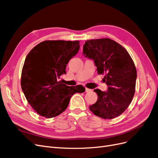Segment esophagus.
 <instances>
[{
	"label": "esophagus",
	"instance_id": "1",
	"mask_svg": "<svg viewBox=\"0 0 158 158\" xmlns=\"http://www.w3.org/2000/svg\"><path fill=\"white\" fill-rule=\"evenodd\" d=\"M91 91H92V89H89V88H85V92H90Z\"/></svg>",
	"mask_w": 158,
	"mask_h": 158
}]
</instances>
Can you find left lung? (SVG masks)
Wrapping results in <instances>:
<instances>
[{"label": "left lung", "mask_w": 158, "mask_h": 158, "mask_svg": "<svg viewBox=\"0 0 158 158\" xmlns=\"http://www.w3.org/2000/svg\"><path fill=\"white\" fill-rule=\"evenodd\" d=\"M83 54L94 60L107 92L94 89L98 94L95 103L89 106L95 115L112 119L125 112L135 93L136 69L127 51L109 38L90 40L85 42Z\"/></svg>", "instance_id": "left-lung-1"}]
</instances>
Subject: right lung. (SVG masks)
Segmentation results:
<instances>
[{
    "instance_id": "right-lung-1",
    "label": "right lung",
    "mask_w": 158,
    "mask_h": 158,
    "mask_svg": "<svg viewBox=\"0 0 158 158\" xmlns=\"http://www.w3.org/2000/svg\"><path fill=\"white\" fill-rule=\"evenodd\" d=\"M79 41L47 40L27 54L23 64L21 87L27 102L42 117L52 118L64 111L75 93H83L82 85L68 86L59 81L66 74L69 61L78 53Z\"/></svg>"
}]
</instances>
